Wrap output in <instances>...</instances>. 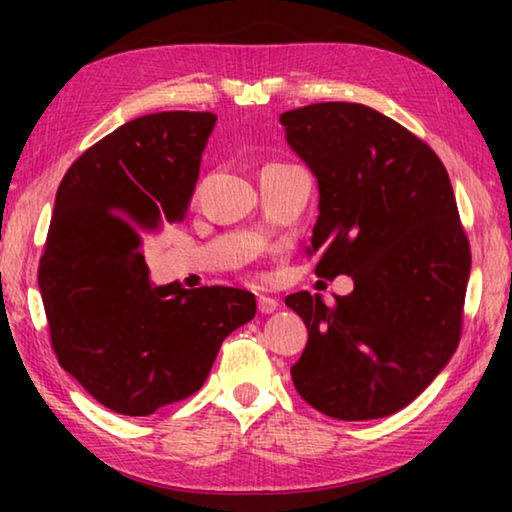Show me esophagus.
Instances as JSON below:
<instances>
[{"mask_svg":"<svg viewBox=\"0 0 512 512\" xmlns=\"http://www.w3.org/2000/svg\"><path fill=\"white\" fill-rule=\"evenodd\" d=\"M257 307H259V311H262V314H273V311L277 309V300L268 298V296H259Z\"/></svg>","mask_w":512,"mask_h":512,"instance_id":"obj_1","label":"esophagus"}]
</instances>
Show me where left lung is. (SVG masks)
<instances>
[{
    "label": "left lung",
    "mask_w": 512,
    "mask_h": 512,
    "mask_svg": "<svg viewBox=\"0 0 512 512\" xmlns=\"http://www.w3.org/2000/svg\"><path fill=\"white\" fill-rule=\"evenodd\" d=\"M280 124L318 180L307 250L316 275L354 282L334 307L307 291L284 300L309 332L293 386L329 418H386L461 341L472 255L447 169L420 137L361 103H314L282 112Z\"/></svg>",
    "instance_id": "obj_1"
}]
</instances>
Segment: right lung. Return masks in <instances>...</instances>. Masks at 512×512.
Segmentation results:
<instances>
[{"mask_svg":"<svg viewBox=\"0 0 512 512\" xmlns=\"http://www.w3.org/2000/svg\"><path fill=\"white\" fill-rule=\"evenodd\" d=\"M212 112L137 117L60 180L38 287L58 363L106 409L151 415L203 386L255 296L149 280L144 241L185 219Z\"/></svg>","mask_w":512,"mask_h":512,"instance_id":"obj_1","label":"right lung"}]
</instances>
